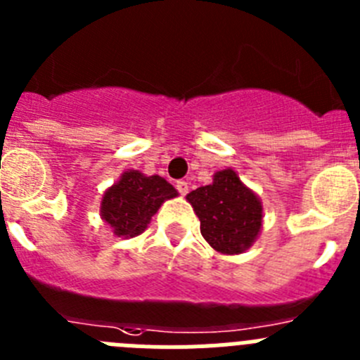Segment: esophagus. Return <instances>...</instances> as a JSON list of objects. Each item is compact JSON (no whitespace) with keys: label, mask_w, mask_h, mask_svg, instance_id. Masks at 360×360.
Returning a JSON list of instances; mask_svg holds the SVG:
<instances>
[{"label":"esophagus","mask_w":360,"mask_h":360,"mask_svg":"<svg viewBox=\"0 0 360 360\" xmlns=\"http://www.w3.org/2000/svg\"><path fill=\"white\" fill-rule=\"evenodd\" d=\"M176 191L180 193V195L186 196L187 193H189V184L186 182V180H178L176 182Z\"/></svg>","instance_id":"34e87169"}]
</instances>
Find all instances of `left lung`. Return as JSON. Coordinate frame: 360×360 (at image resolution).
Returning a JSON list of instances; mask_svg holds the SVG:
<instances>
[{"mask_svg": "<svg viewBox=\"0 0 360 360\" xmlns=\"http://www.w3.org/2000/svg\"><path fill=\"white\" fill-rule=\"evenodd\" d=\"M187 200L200 218V231L212 249L240 254L262 229V202L232 169L218 171L211 186L191 191Z\"/></svg>", "mask_w": 360, "mask_h": 360, "instance_id": "8db88e82", "label": "left lung"}]
</instances>
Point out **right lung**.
<instances>
[{"label":"right lung","mask_w":360,"mask_h":360,"mask_svg":"<svg viewBox=\"0 0 360 360\" xmlns=\"http://www.w3.org/2000/svg\"><path fill=\"white\" fill-rule=\"evenodd\" d=\"M176 195V189L158 174L144 176L139 171H126L104 193L101 216L117 236H139L162 203Z\"/></svg>","instance_id":"add662e5"}]
</instances>
